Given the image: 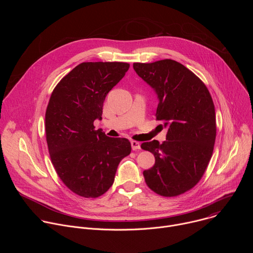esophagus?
I'll use <instances>...</instances> for the list:
<instances>
[{"mask_svg": "<svg viewBox=\"0 0 253 253\" xmlns=\"http://www.w3.org/2000/svg\"><path fill=\"white\" fill-rule=\"evenodd\" d=\"M131 146H132L133 150H139L141 148L140 143L137 141H131Z\"/></svg>", "mask_w": 253, "mask_h": 253, "instance_id": "obj_1", "label": "esophagus"}]
</instances>
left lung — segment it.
<instances>
[{
    "label": "left lung",
    "instance_id": "left-lung-1",
    "mask_svg": "<svg viewBox=\"0 0 253 253\" xmlns=\"http://www.w3.org/2000/svg\"><path fill=\"white\" fill-rule=\"evenodd\" d=\"M137 75L156 93V119L168 130L166 141L144 142L155 164L143 172L146 184L171 197L194 187L212 156L216 137L215 109L204 83L182 64L166 59L134 63Z\"/></svg>",
    "mask_w": 253,
    "mask_h": 253
}]
</instances>
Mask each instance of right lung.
<instances>
[{"label":"right lung","mask_w":253,"mask_h":253,"mask_svg":"<svg viewBox=\"0 0 253 253\" xmlns=\"http://www.w3.org/2000/svg\"><path fill=\"white\" fill-rule=\"evenodd\" d=\"M122 62H84L54 89L45 116L52 163L63 183L74 193L96 198L109 189L120 161L131 153L126 138H112L95 130L103 103L125 76Z\"/></svg>","instance_id":"1"}]
</instances>
